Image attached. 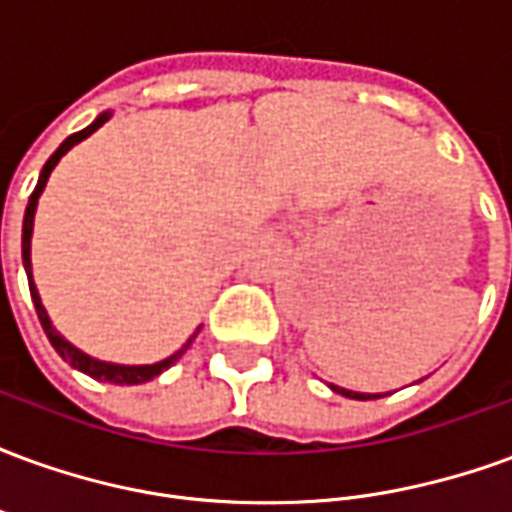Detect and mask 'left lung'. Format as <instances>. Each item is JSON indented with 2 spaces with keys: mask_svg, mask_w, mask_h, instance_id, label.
I'll return each mask as SVG.
<instances>
[{
  "mask_svg": "<svg viewBox=\"0 0 512 512\" xmlns=\"http://www.w3.org/2000/svg\"><path fill=\"white\" fill-rule=\"evenodd\" d=\"M334 392H340V395H345V397H354V400H373V397H378V395H359V392H351V389H337V386H332Z\"/></svg>",
  "mask_w": 512,
  "mask_h": 512,
  "instance_id": "1",
  "label": "left lung"
}]
</instances>
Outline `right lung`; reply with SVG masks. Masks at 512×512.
Instances as JSON below:
<instances>
[{
  "mask_svg": "<svg viewBox=\"0 0 512 512\" xmlns=\"http://www.w3.org/2000/svg\"><path fill=\"white\" fill-rule=\"evenodd\" d=\"M106 123V115L98 117L93 126H87L84 131H79V134H71L65 142H62L60 147H57V153L46 161V167H43V172H40V180L38 186H35V191H32V197H29V205H27V213H24V235H21V255H24V268H27V279H29V293H32V301H35V312H38L40 318V326H43V332H46V337H49V343L54 345V351L68 362L71 367H76V370H82V373H87V376L98 378V381H109V384H145V381H150V378H156L158 373H164L169 365H175L180 359V354L189 348V343L180 348L178 354H172L169 359H164V362H158V365H142V367H126V365H109V362H98V359H93V356L82 354L79 348H73L65 337H62L54 326H51L49 315H46V310H43V304H40V296H38V288H35V282H32V263H29V241H32V219H35V208H38V197L40 191L46 189V180H49L51 169L57 167V161H60L68 150H71L76 142H82V139H87V136L93 134L95 128H101Z\"/></svg>",
  "mask_w": 512,
  "mask_h": 512,
  "instance_id": "right-lung-1",
  "label": "right lung"
}]
</instances>
